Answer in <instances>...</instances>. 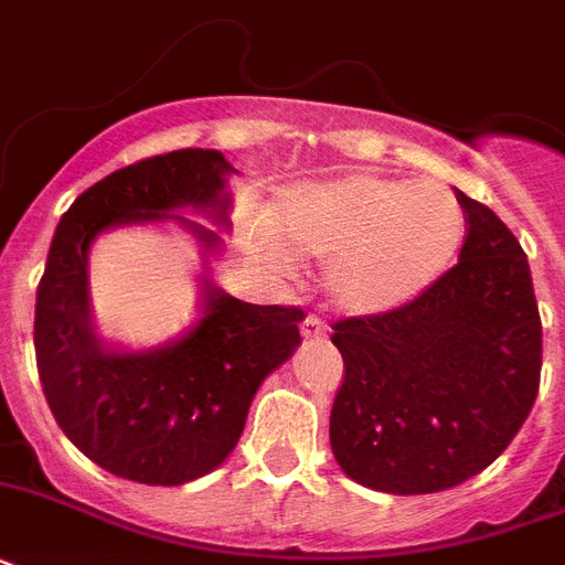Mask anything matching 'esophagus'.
Wrapping results in <instances>:
<instances>
[{
  "instance_id": "34e87169",
  "label": "esophagus",
  "mask_w": 565,
  "mask_h": 565,
  "mask_svg": "<svg viewBox=\"0 0 565 565\" xmlns=\"http://www.w3.org/2000/svg\"><path fill=\"white\" fill-rule=\"evenodd\" d=\"M301 337L305 340H322L326 337V322L319 317H305V322H301Z\"/></svg>"
}]
</instances>
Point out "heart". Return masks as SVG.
<instances>
[{"instance_id":"b5f03b06","label":"heart","mask_w":565,"mask_h":565,"mask_svg":"<svg viewBox=\"0 0 565 565\" xmlns=\"http://www.w3.org/2000/svg\"><path fill=\"white\" fill-rule=\"evenodd\" d=\"M275 260H328L326 290L349 317H384L428 292L466 243V211L443 184L354 172L284 190Z\"/></svg>"}]
</instances>
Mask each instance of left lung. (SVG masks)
Here are the masks:
<instances>
[{"label": "left lung", "mask_w": 565, "mask_h": 565, "mask_svg": "<svg viewBox=\"0 0 565 565\" xmlns=\"http://www.w3.org/2000/svg\"><path fill=\"white\" fill-rule=\"evenodd\" d=\"M460 260L384 317L334 322L331 451L352 481L425 495L483 472L534 407L543 322L513 231L466 193Z\"/></svg>", "instance_id": "obj_1"}]
</instances>
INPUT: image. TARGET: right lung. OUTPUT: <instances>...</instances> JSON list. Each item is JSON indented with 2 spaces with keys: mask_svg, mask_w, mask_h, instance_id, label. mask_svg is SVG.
Listing matches in <instances>:
<instances>
[{
  "mask_svg": "<svg viewBox=\"0 0 565 565\" xmlns=\"http://www.w3.org/2000/svg\"><path fill=\"white\" fill-rule=\"evenodd\" d=\"M234 167L216 149H179L110 172L61 216L34 308V352L52 416L70 443L117 478L179 487L213 472L246 428L257 386L299 349V308L248 305L202 284L181 334L146 349L93 326L87 257L102 231L175 222L204 255L231 228Z\"/></svg>",
  "mask_w": 565,
  "mask_h": 565,
  "instance_id": "obj_1",
  "label": "right lung"
}]
</instances>
